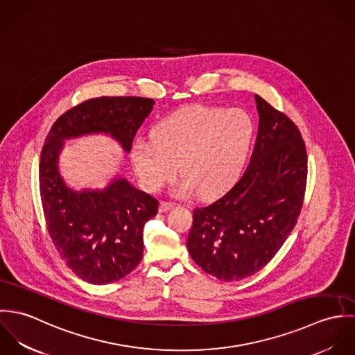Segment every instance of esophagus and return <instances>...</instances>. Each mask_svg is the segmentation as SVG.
<instances>
[{
  "label": "esophagus",
  "mask_w": 355,
  "mask_h": 355,
  "mask_svg": "<svg viewBox=\"0 0 355 355\" xmlns=\"http://www.w3.org/2000/svg\"><path fill=\"white\" fill-rule=\"evenodd\" d=\"M175 205H176L175 202H169V201H161V202H159V207H158V210H159L161 213H164V211H168L169 209H172Z\"/></svg>",
  "instance_id": "1"
}]
</instances>
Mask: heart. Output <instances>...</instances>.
<instances>
[{
  "label": "heart",
  "instance_id": "b5f03b06",
  "mask_svg": "<svg viewBox=\"0 0 355 355\" xmlns=\"http://www.w3.org/2000/svg\"><path fill=\"white\" fill-rule=\"evenodd\" d=\"M254 123L242 109L191 106L172 113L153 128V141L132 148L142 183L157 190L171 182L178 165L184 180L178 191L202 197L230 189L242 175L254 141Z\"/></svg>",
  "mask_w": 355,
  "mask_h": 355
}]
</instances>
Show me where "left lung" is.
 <instances>
[{
  "label": "left lung",
  "instance_id": "obj_1",
  "mask_svg": "<svg viewBox=\"0 0 355 355\" xmlns=\"http://www.w3.org/2000/svg\"><path fill=\"white\" fill-rule=\"evenodd\" d=\"M258 134L250 162L220 198L193 210L187 249L198 266L224 282L261 270L294 230L307 180L301 131L283 112L255 96Z\"/></svg>",
  "mask_w": 355,
  "mask_h": 355
}]
</instances>
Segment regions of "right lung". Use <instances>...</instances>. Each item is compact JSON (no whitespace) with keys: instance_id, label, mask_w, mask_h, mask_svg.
Instances as JSON below:
<instances>
[{"instance_id":"obj_1","label":"right lung","mask_w":355,"mask_h":355,"mask_svg":"<svg viewBox=\"0 0 355 355\" xmlns=\"http://www.w3.org/2000/svg\"><path fill=\"white\" fill-rule=\"evenodd\" d=\"M154 101L144 97H100L62 113L51 125L40 161V191L54 248L67 266L92 284H109L132 272L144 255V227L158 201L113 180L105 190L73 191L58 173L62 141L103 132L131 150Z\"/></svg>"}]
</instances>
